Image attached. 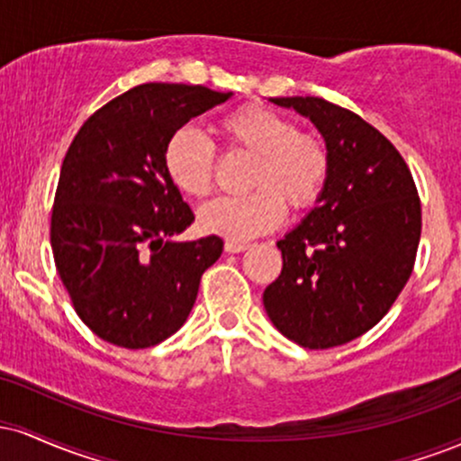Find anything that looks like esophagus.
Returning <instances> with one entry per match:
<instances>
[{"mask_svg":"<svg viewBox=\"0 0 461 461\" xmlns=\"http://www.w3.org/2000/svg\"><path fill=\"white\" fill-rule=\"evenodd\" d=\"M249 245L247 242H236V240H227L225 242V251L227 253H240V251H247Z\"/></svg>","mask_w":461,"mask_h":461,"instance_id":"34e87169","label":"esophagus"}]
</instances>
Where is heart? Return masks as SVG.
<instances>
[{
	"mask_svg": "<svg viewBox=\"0 0 461 461\" xmlns=\"http://www.w3.org/2000/svg\"><path fill=\"white\" fill-rule=\"evenodd\" d=\"M225 149L253 156L247 186L251 193L216 197L199 210V227L231 240L260 236L282 223L285 205L301 212L319 201L330 179V147L319 134L301 131L284 114L245 105L216 123ZM168 182L184 197L203 199L212 190L216 151L194 130L182 128L168 136L162 151Z\"/></svg>",
	"mask_w": 461,
	"mask_h": 461,
	"instance_id": "1",
	"label": "heart"
}]
</instances>
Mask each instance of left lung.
I'll return each mask as SVG.
<instances>
[{"label": "left lung", "mask_w": 461, "mask_h": 461, "mask_svg": "<svg viewBox=\"0 0 461 461\" xmlns=\"http://www.w3.org/2000/svg\"><path fill=\"white\" fill-rule=\"evenodd\" d=\"M308 116L331 168L314 210L277 242L284 268L264 290L273 325L305 348L347 345L393 308L414 268L420 199L396 147L321 97H271Z\"/></svg>", "instance_id": "obj_1"}]
</instances>
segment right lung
<instances>
[{
	"label": "right lung",
	"instance_id": "1",
	"mask_svg": "<svg viewBox=\"0 0 461 461\" xmlns=\"http://www.w3.org/2000/svg\"><path fill=\"white\" fill-rule=\"evenodd\" d=\"M231 93L140 84L88 116L68 147L51 208V251L77 316L105 342L147 348L188 319L219 236L177 240L194 221L168 182V136Z\"/></svg>",
	"mask_w": 461,
	"mask_h": 461
}]
</instances>
